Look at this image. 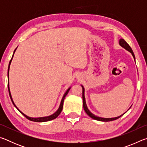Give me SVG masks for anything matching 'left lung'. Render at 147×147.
Instances as JSON below:
<instances>
[{"instance_id": "obj_1", "label": "left lung", "mask_w": 147, "mask_h": 147, "mask_svg": "<svg viewBox=\"0 0 147 147\" xmlns=\"http://www.w3.org/2000/svg\"><path fill=\"white\" fill-rule=\"evenodd\" d=\"M119 44H120V45L121 47H123V48L125 49L126 50H127L128 51L130 52V53H131V54H132V56L134 57V59H135V56H134V54L133 53V51L132 49H131V47H130V45L126 43V42L123 39H121L120 41H119ZM82 98H83V106H84V110H85L86 113L88 114V115L90 117H91L92 119H94V120H97V121H104V122H108V121H114V120H116V119H119V117H121V116H123L124 114H123V115H121L119 117H114V118H102V117H96L94 115H93V113H91L90 111H89V110L88 108V107H87V105H86V100H85V96H84V88H83V86H82Z\"/></svg>"}]
</instances>
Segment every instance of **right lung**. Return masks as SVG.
Listing matches in <instances>:
<instances>
[{
    "label": "right lung",
    "mask_w": 147,
    "mask_h": 147,
    "mask_svg": "<svg viewBox=\"0 0 147 147\" xmlns=\"http://www.w3.org/2000/svg\"><path fill=\"white\" fill-rule=\"evenodd\" d=\"M15 51H16V50H15V51H14V53H15ZM13 56H12V58H13ZM11 59H12V58L11 59V60H10V61H9V67H8V74H9V65H10V63H11ZM8 91H9V96H10V98H11V102H13V105L16 107V106L15 105V104H14V102H13V100H12V98H11V96L10 91H9V81H8ZM69 89H70V88L68 89H67V91L65 92V93L64 94V95H63V98H62V100H61V104H60V106H59V109H58V110H57L56 112H55V113H54V114H53V115H50V116H48V117H45L32 118V117H28V116L26 115H24V114L23 113H22L21 111L19 110L18 108H17V107H16V108H17V109H18V110L20 111V112H21L22 114H23V115L24 117H26V119H28V120H30V121H34V122H46V121H49L53 120V119H56V118L57 117H58V116L59 115V114H60V113L61 112L62 109H63V101H64V99H65V96H66L68 92H69Z\"/></svg>",
    "instance_id": "right-lung-1"
}]
</instances>
